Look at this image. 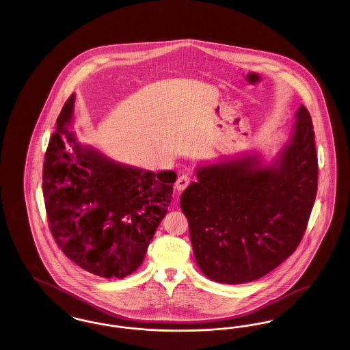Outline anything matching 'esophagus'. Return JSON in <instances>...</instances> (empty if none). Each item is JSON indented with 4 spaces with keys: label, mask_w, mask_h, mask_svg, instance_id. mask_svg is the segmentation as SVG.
Returning <instances> with one entry per match:
<instances>
[{
    "label": "esophagus",
    "mask_w": 350,
    "mask_h": 350,
    "mask_svg": "<svg viewBox=\"0 0 350 350\" xmlns=\"http://www.w3.org/2000/svg\"><path fill=\"white\" fill-rule=\"evenodd\" d=\"M189 183H190V177H189V176H186V174L180 176V177L177 178V181H176V189H177L178 191H183V190H185V189L189 186Z\"/></svg>",
    "instance_id": "esophagus-1"
}]
</instances>
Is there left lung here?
I'll use <instances>...</instances> for the list:
<instances>
[{"mask_svg":"<svg viewBox=\"0 0 350 350\" xmlns=\"http://www.w3.org/2000/svg\"><path fill=\"white\" fill-rule=\"evenodd\" d=\"M288 140L265 163L258 152L197 167L181 196L200 271L219 283L256 281L299 245L317 190L312 120L300 105Z\"/></svg>","mask_w":350,"mask_h":350,"instance_id":"obj_1","label":"left lung"}]
</instances>
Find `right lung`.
<instances>
[{
    "label": "right lung",
    "mask_w": 350,
    "mask_h": 350,
    "mask_svg": "<svg viewBox=\"0 0 350 350\" xmlns=\"http://www.w3.org/2000/svg\"><path fill=\"white\" fill-rule=\"evenodd\" d=\"M72 94L56 120L43 165L51 232L69 260L102 278H124L142 265L167 215L176 172L120 164L81 144L72 126Z\"/></svg>",
    "instance_id": "right-lung-1"
}]
</instances>
